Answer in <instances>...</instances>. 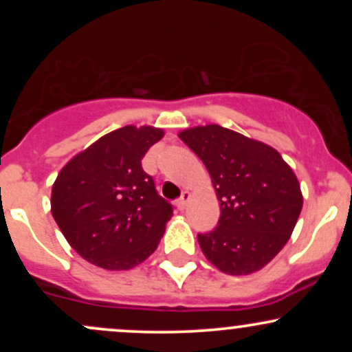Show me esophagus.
<instances>
[{
	"instance_id": "34e87169",
	"label": "esophagus",
	"mask_w": 352,
	"mask_h": 352,
	"mask_svg": "<svg viewBox=\"0 0 352 352\" xmlns=\"http://www.w3.org/2000/svg\"><path fill=\"white\" fill-rule=\"evenodd\" d=\"M190 197H192V193H190V192H184V193H182V197H180V199L175 201L177 208H179V210H184L185 207H187V204H188Z\"/></svg>"
}]
</instances>
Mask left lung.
<instances>
[{"mask_svg": "<svg viewBox=\"0 0 352 352\" xmlns=\"http://www.w3.org/2000/svg\"><path fill=\"white\" fill-rule=\"evenodd\" d=\"M179 137L212 177L220 220L199 233L207 260L240 276L258 272L281 252L302 208L296 175L280 152L217 124L185 129Z\"/></svg>", "mask_w": 352, "mask_h": 352, "instance_id": "8db88e82", "label": "left lung"}]
</instances>
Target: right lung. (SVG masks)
<instances>
[{"label":"right lung","mask_w":352,"mask_h":352,"mask_svg":"<svg viewBox=\"0 0 352 352\" xmlns=\"http://www.w3.org/2000/svg\"><path fill=\"white\" fill-rule=\"evenodd\" d=\"M162 137V129L125 125L59 172L51 213L67 243L89 263L122 272L155 252L173 210L144 172L142 159Z\"/></svg>","instance_id":"add662e5"}]
</instances>
